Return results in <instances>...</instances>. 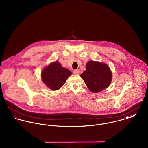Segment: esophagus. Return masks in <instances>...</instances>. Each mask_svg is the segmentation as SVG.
Returning <instances> with one entry per match:
<instances>
[{
	"instance_id": "1",
	"label": "esophagus",
	"mask_w": 148,
	"mask_h": 148,
	"mask_svg": "<svg viewBox=\"0 0 148 148\" xmlns=\"http://www.w3.org/2000/svg\"><path fill=\"white\" fill-rule=\"evenodd\" d=\"M73 74H75V75H79L80 74V71L79 69H75L73 71Z\"/></svg>"
}]
</instances>
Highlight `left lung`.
<instances>
[{
  "label": "left lung",
  "mask_w": 148,
  "mask_h": 148,
  "mask_svg": "<svg viewBox=\"0 0 148 148\" xmlns=\"http://www.w3.org/2000/svg\"><path fill=\"white\" fill-rule=\"evenodd\" d=\"M86 68V69L80 76L90 92L98 93L109 86L112 74L107 64L89 61Z\"/></svg>",
  "instance_id": "left-lung-1"
}]
</instances>
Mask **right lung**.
Masks as SVG:
<instances>
[{
    "label": "right lung",
    "mask_w": 148,
    "mask_h": 148,
    "mask_svg": "<svg viewBox=\"0 0 148 148\" xmlns=\"http://www.w3.org/2000/svg\"><path fill=\"white\" fill-rule=\"evenodd\" d=\"M72 75L71 71L62 66L58 62H55L46 66L42 72L43 83L53 90L59 89L66 79Z\"/></svg>",
    "instance_id": "1"
}]
</instances>
